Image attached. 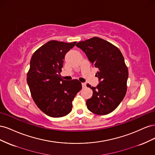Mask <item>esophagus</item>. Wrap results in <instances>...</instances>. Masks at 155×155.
<instances>
[{
    "instance_id": "34e87169",
    "label": "esophagus",
    "mask_w": 155,
    "mask_h": 155,
    "mask_svg": "<svg viewBox=\"0 0 155 155\" xmlns=\"http://www.w3.org/2000/svg\"><path fill=\"white\" fill-rule=\"evenodd\" d=\"M82 87L85 88L86 87V83H82Z\"/></svg>"
}]
</instances>
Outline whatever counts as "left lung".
<instances>
[{"mask_svg":"<svg viewBox=\"0 0 155 155\" xmlns=\"http://www.w3.org/2000/svg\"><path fill=\"white\" fill-rule=\"evenodd\" d=\"M76 46L87 55L94 67L100 84L96 87L87 84L93 91L87 100L88 109L97 115H106L114 110L127 92L128 68L124 56L116 46L100 37L79 42Z\"/></svg>","mask_w":155,"mask_h":155,"instance_id":"left-lung-1","label":"left lung"}]
</instances>
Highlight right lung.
Wrapping results in <instances>:
<instances>
[{"label": "right lung", "mask_w": 155, "mask_h": 155, "mask_svg": "<svg viewBox=\"0 0 155 155\" xmlns=\"http://www.w3.org/2000/svg\"><path fill=\"white\" fill-rule=\"evenodd\" d=\"M76 44L50 41L31 56L26 78L31 97L41 111L53 118L71 112L72 101L82 88L78 79L65 81L60 74L65 54Z\"/></svg>", "instance_id": "1"}]
</instances>
